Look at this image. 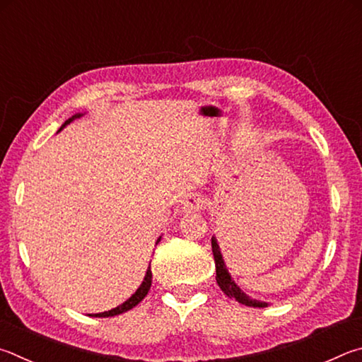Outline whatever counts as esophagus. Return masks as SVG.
<instances>
[{
    "label": "esophagus",
    "mask_w": 362,
    "mask_h": 362,
    "mask_svg": "<svg viewBox=\"0 0 362 362\" xmlns=\"http://www.w3.org/2000/svg\"><path fill=\"white\" fill-rule=\"evenodd\" d=\"M206 206V199L204 195H199V194H194V195H189L186 199L185 205H182V210L186 213H195V211H200L204 210Z\"/></svg>",
    "instance_id": "esophagus-1"
}]
</instances>
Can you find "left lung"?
I'll list each match as a JSON object with an SVG mask.
<instances>
[{"instance_id":"left-lung-1","label":"left lung","mask_w":362,"mask_h":362,"mask_svg":"<svg viewBox=\"0 0 362 362\" xmlns=\"http://www.w3.org/2000/svg\"><path fill=\"white\" fill-rule=\"evenodd\" d=\"M211 248H213V256H214V264H216V281L219 284V288L223 289V293L229 297H233V299L238 300L240 303L248 307H255V308H264L267 307V302H261L256 299H251L248 294H245L242 289L238 288V284L232 280V276L227 270L223 255H221L219 245L216 237H211Z\"/></svg>"}]
</instances>
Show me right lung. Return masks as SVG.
Segmentation results:
<instances>
[{
    "instance_id": "obj_1",
    "label": "right lung",
    "mask_w": 362,
    "mask_h": 362,
    "mask_svg": "<svg viewBox=\"0 0 362 362\" xmlns=\"http://www.w3.org/2000/svg\"><path fill=\"white\" fill-rule=\"evenodd\" d=\"M82 114H74L73 117H69L65 124H63L62 127H60V130L63 129V127H66L69 122H73V120L76 119V117H81ZM59 130V132H60ZM160 238L162 237H158V240L156 242V245L160 242ZM151 283H152V272H151V264H149V267H148V270H146V275H144V280H143V283L139 284V288L135 291V294H132V297L130 299H127L122 305H119V307H116V308H112V310H110V312H103V313H95V315H88V316H98V318H107V316H116V315H120V313H124V312H129V310H132L133 307H136L139 302H141L144 297H146V294L149 293V289H151Z\"/></svg>"
}]
</instances>
